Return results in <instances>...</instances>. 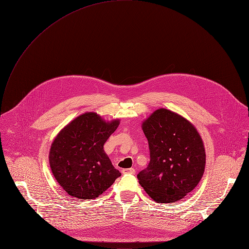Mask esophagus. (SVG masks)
Listing matches in <instances>:
<instances>
[{
    "instance_id": "1",
    "label": "esophagus",
    "mask_w": 249,
    "mask_h": 249,
    "mask_svg": "<svg viewBox=\"0 0 249 249\" xmlns=\"http://www.w3.org/2000/svg\"><path fill=\"white\" fill-rule=\"evenodd\" d=\"M122 173L123 174H132V175H134L136 173V170L134 168H127V169H123Z\"/></svg>"
}]
</instances>
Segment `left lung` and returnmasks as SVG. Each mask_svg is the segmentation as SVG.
Listing matches in <instances>:
<instances>
[{
	"label": "left lung",
	"instance_id": "obj_1",
	"mask_svg": "<svg viewBox=\"0 0 249 249\" xmlns=\"http://www.w3.org/2000/svg\"><path fill=\"white\" fill-rule=\"evenodd\" d=\"M150 160L138 174L140 185L156 202L172 203L191 193L202 178L205 150L187 119L168 109L155 110L143 123Z\"/></svg>",
	"mask_w": 249,
	"mask_h": 249
}]
</instances>
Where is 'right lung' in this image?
I'll list each match as a JSON object with an SVG mask.
<instances>
[{"label": "right lung", "mask_w": 249, "mask_h": 249, "mask_svg": "<svg viewBox=\"0 0 249 249\" xmlns=\"http://www.w3.org/2000/svg\"><path fill=\"white\" fill-rule=\"evenodd\" d=\"M119 120L104 121L94 112L75 118L55 137L50 150L52 172L71 196L93 199L121 176L104 150Z\"/></svg>", "instance_id": "add662e5"}]
</instances>
